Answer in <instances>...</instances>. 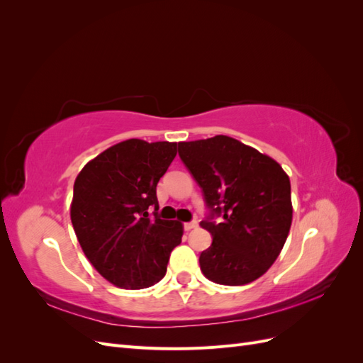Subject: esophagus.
I'll return each mask as SVG.
<instances>
[{"label":"esophagus","instance_id":"1","mask_svg":"<svg viewBox=\"0 0 363 363\" xmlns=\"http://www.w3.org/2000/svg\"><path fill=\"white\" fill-rule=\"evenodd\" d=\"M196 225H199V223H196V221H191V223H184V230H186V232H189V230L195 228Z\"/></svg>","mask_w":363,"mask_h":363}]
</instances>
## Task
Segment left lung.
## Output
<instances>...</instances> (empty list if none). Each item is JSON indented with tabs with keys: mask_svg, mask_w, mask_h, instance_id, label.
Returning a JSON list of instances; mask_svg holds the SVG:
<instances>
[{
	"mask_svg": "<svg viewBox=\"0 0 363 363\" xmlns=\"http://www.w3.org/2000/svg\"><path fill=\"white\" fill-rule=\"evenodd\" d=\"M179 156L211 211L200 224L213 236L200 255L203 274L227 286L255 281L276 262L289 235L288 174L269 156L223 135L180 142Z\"/></svg>",
	"mask_w": 363,
	"mask_h": 363,
	"instance_id": "left-lung-1",
	"label": "left lung"
}]
</instances>
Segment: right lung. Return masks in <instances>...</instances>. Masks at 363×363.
Returning <instances> with one entry per match:
<instances>
[{"instance_id":"obj_1","label":"right lung","mask_w":363,"mask_h":363,"mask_svg":"<svg viewBox=\"0 0 363 363\" xmlns=\"http://www.w3.org/2000/svg\"><path fill=\"white\" fill-rule=\"evenodd\" d=\"M175 155V142L128 139L77 175L74 232L94 268L118 288L142 289L162 280L171 251L182 242V223L160 219L156 195ZM150 206L155 207L152 217Z\"/></svg>"}]
</instances>
